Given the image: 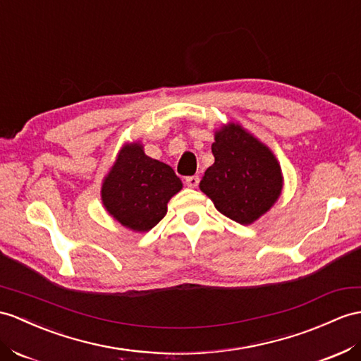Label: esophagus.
<instances>
[{
	"mask_svg": "<svg viewBox=\"0 0 361 361\" xmlns=\"http://www.w3.org/2000/svg\"><path fill=\"white\" fill-rule=\"evenodd\" d=\"M185 183L190 188H196L199 185V176H188L185 178Z\"/></svg>",
	"mask_w": 361,
	"mask_h": 361,
	"instance_id": "1",
	"label": "esophagus"
}]
</instances>
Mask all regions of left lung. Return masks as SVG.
<instances>
[{"label":"left lung","mask_w":361,"mask_h":361,"mask_svg":"<svg viewBox=\"0 0 361 361\" xmlns=\"http://www.w3.org/2000/svg\"><path fill=\"white\" fill-rule=\"evenodd\" d=\"M214 164L199 187L214 207L240 225L256 222L276 204L283 188L280 164L269 148L239 124L216 131Z\"/></svg>","instance_id":"obj_1"}]
</instances>
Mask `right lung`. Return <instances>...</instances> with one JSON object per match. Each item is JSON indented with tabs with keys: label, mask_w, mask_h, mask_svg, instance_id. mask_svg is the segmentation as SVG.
<instances>
[{
	"label": "right lung",
	"mask_w": 361,
	"mask_h": 361,
	"mask_svg": "<svg viewBox=\"0 0 361 361\" xmlns=\"http://www.w3.org/2000/svg\"><path fill=\"white\" fill-rule=\"evenodd\" d=\"M182 190V182L170 165L152 159L139 142L121 148L102 182L105 209L130 230L145 233L166 214L169 200Z\"/></svg>",
	"instance_id": "1"
}]
</instances>
